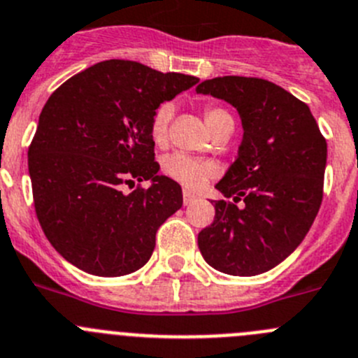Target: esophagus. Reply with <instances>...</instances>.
<instances>
[{"mask_svg": "<svg viewBox=\"0 0 358 358\" xmlns=\"http://www.w3.org/2000/svg\"><path fill=\"white\" fill-rule=\"evenodd\" d=\"M192 201H196V194H192L190 190H183V205H190Z\"/></svg>", "mask_w": 358, "mask_h": 358, "instance_id": "esophagus-1", "label": "esophagus"}]
</instances>
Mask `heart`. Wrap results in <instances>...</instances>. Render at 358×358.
Returning a JSON list of instances; mask_svg holds the SVG:
<instances>
[{
  "instance_id": "1",
  "label": "heart",
  "mask_w": 358,
  "mask_h": 358,
  "mask_svg": "<svg viewBox=\"0 0 358 358\" xmlns=\"http://www.w3.org/2000/svg\"><path fill=\"white\" fill-rule=\"evenodd\" d=\"M173 113H175V109H173L171 103H162L153 113L152 123H150V136H152V141L157 146L166 145V141H168L169 123H171ZM226 118H231V116L224 109L206 108L205 122L210 130L215 129ZM162 169L169 178L189 187V189H198L210 176L215 175V166L212 162L194 159V157H189L185 153H173V155L166 157L162 162Z\"/></svg>"
}]
</instances>
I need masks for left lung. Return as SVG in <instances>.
I'll use <instances>...</instances> for the list:
<instances>
[{
    "label": "left lung",
    "instance_id": "left-lung-1",
    "mask_svg": "<svg viewBox=\"0 0 358 358\" xmlns=\"http://www.w3.org/2000/svg\"><path fill=\"white\" fill-rule=\"evenodd\" d=\"M196 93L226 100L238 111V155L215 185L233 201H215V219L198 235L203 258L219 272H268L300 245L323 198L327 141L307 103L258 78L224 76Z\"/></svg>",
    "mask_w": 358,
    "mask_h": 358
}]
</instances>
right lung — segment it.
I'll list each match as a JSON object with an SVG mask.
<instances>
[{"mask_svg":"<svg viewBox=\"0 0 358 358\" xmlns=\"http://www.w3.org/2000/svg\"><path fill=\"white\" fill-rule=\"evenodd\" d=\"M199 79L138 62H100L63 83L43 106L28 150L35 212L59 255L83 272L141 268L182 187L159 175L150 123L160 103ZM148 179L125 195L123 182Z\"/></svg>","mask_w":358,"mask_h":358,"instance_id":"right-lung-1","label":"right lung"}]
</instances>
